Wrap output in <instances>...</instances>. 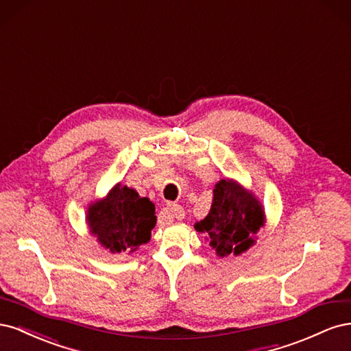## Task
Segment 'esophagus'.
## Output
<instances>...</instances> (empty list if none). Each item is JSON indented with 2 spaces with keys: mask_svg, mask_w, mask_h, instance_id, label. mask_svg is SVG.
I'll return each mask as SVG.
<instances>
[{
  "mask_svg": "<svg viewBox=\"0 0 351 351\" xmlns=\"http://www.w3.org/2000/svg\"><path fill=\"white\" fill-rule=\"evenodd\" d=\"M165 214H168V217H173L177 219H183L184 218V209L183 206H180L177 204H168V206L165 208Z\"/></svg>",
  "mask_w": 351,
  "mask_h": 351,
  "instance_id": "34e87169",
  "label": "esophagus"
}]
</instances>
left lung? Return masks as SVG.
<instances>
[{"mask_svg":"<svg viewBox=\"0 0 351 351\" xmlns=\"http://www.w3.org/2000/svg\"><path fill=\"white\" fill-rule=\"evenodd\" d=\"M262 226L263 210L254 196L231 180H221L214 189L209 214L195 228L206 232L218 256H227L246 252Z\"/></svg>","mask_w":351,"mask_h":351,"instance_id":"obj_1","label":"left lung"}]
</instances>
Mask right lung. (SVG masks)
Returning a JSON list of instances; mask_svg holds the SVG:
<instances>
[{"label":"right lung","instance_id":"obj_1","mask_svg":"<svg viewBox=\"0 0 351 351\" xmlns=\"http://www.w3.org/2000/svg\"><path fill=\"white\" fill-rule=\"evenodd\" d=\"M88 222L104 247L112 253L133 252L151 239L155 206L136 190L117 184L107 199L89 208Z\"/></svg>","mask_w":351,"mask_h":351}]
</instances>
